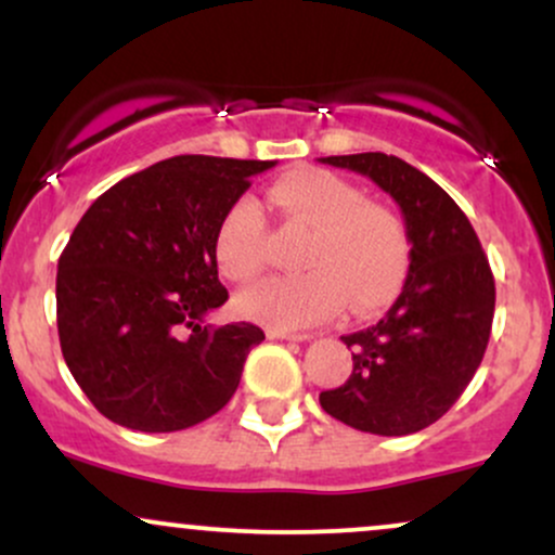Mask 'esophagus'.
<instances>
[{"mask_svg":"<svg viewBox=\"0 0 555 555\" xmlns=\"http://www.w3.org/2000/svg\"><path fill=\"white\" fill-rule=\"evenodd\" d=\"M269 334V339H286V341H305L310 339L308 334H297V331H282V328H269L266 331Z\"/></svg>","mask_w":555,"mask_h":555,"instance_id":"1","label":"esophagus"}]
</instances>
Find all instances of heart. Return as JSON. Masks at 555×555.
<instances>
[{"label": "heart", "mask_w": 555, "mask_h": 555, "mask_svg": "<svg viewBox=\"0 0 555 555\" xmlns=\"http://www.w3.org/2000/svg\"><path fill=\"white\" fill-rule=\"evenodd\" d=\"M269 203L284 219L310 227L299 263L308 271L266 279L237 297L250 321L276 328H302L336 315L373 313L397 297L410 269V232L386 203L334 171L302 167L271 184ZM266 216L253 197H240L216 227L214 253L232 282H250L266 266Z\"/></svg>", "instance_id": "heart-1"}]
</instances>
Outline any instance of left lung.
Segmentation results:
<instances>
[{
  "instance_id": "1",
  "label": "left lung",
  "mask_w": 555,
  "mask_h": 555,
  "mask_svg": "<svg viewBox=\"0 0 555 555\" xmlns=\"http://www.w3.org/2000/svg\"><path fill=\"white\" fill-rule=\"evenodd\" d=\"M397 201L410 232V273L375 326L341 336L352 375L321 391V406L349 428L410 436L436 423L467 388L490 339L495 282L473 224L428 175L397 156H326Z\"/></svg>"
}]
</instances>
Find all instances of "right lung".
<instances>
[{"label": "right lung", "instance_id": "right-lung-1", "mask_svg": "<svg viewBox=\"0 0 555 555\" xmlns=\"http://www.w3.org/2000/svg\"><path fill=\"white\" fill-rule=\"evenodd\" d=\"M276 162L175 156L125 177L82 214L56 266V328L91 404L143 433L193 428L237 391L253 323L211 326L229 292L221 216Z\"/></svg>", "mask_w": 555, "mask_h": 555}]
</instances>
